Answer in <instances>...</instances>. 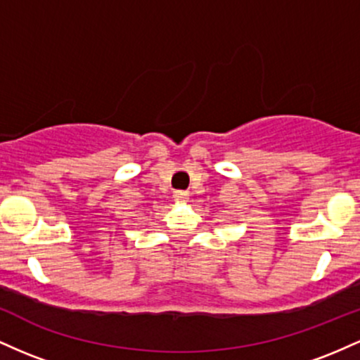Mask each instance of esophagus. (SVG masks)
<instances>
[{"label":"esophagus","mask_w":360,"mask_h":360,"mask_svg":"<svg viewBox=\"0 0 360 360\" xmlns=\"http://www.w3.org/2000/svg\"><path fill=\"white\" fill-rule=\"evenodd\" d=\"M172 196H174L176 201H188L189 193H188V191H181V189H177V191H174V194H172Z\"/></svg>","instance_id":"esophagus-1"}]
</instances>
